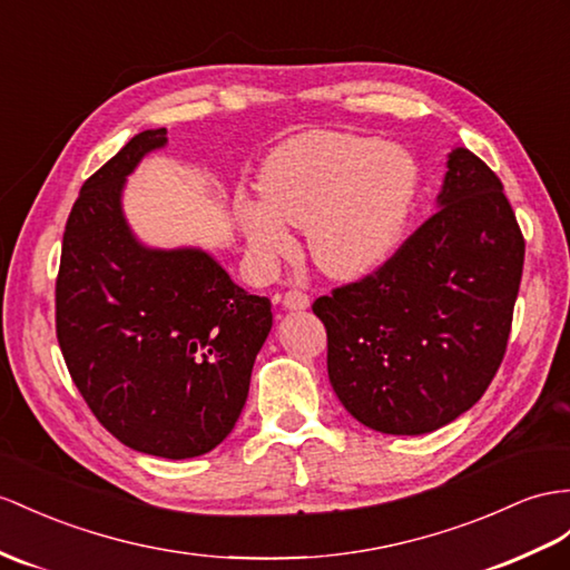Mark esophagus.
I'll list each match as a JSON object with an SVG mask.
<instances>
[{
    "mask_svg": "<svg viewBox=\"0 0 570 570\" xmlns=\"http://www.w3.org/2000/svg\"><path fill=\"white\" fill-rule=\"evenodd\" d=\"M282 303L288 311H305V308H311V296L303 294V291H286Z\"/></svg>",
    "mask_w": 570,
    "mask_h": 570,
    "instance_id": "1",
    "label": "esophagus"
}]
</instances>
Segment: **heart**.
I'll use <instances>...</instances> for the list:
<instances>
[{
    "label": "heart",
    "mask_w": 570,
    "mask_h": 570,
    "mask_svg": "<svg viewBox=\"0 0 570 570\" xmlns=\"http://www.w3.org/2000/svg\"><path fill=\"white\" fill-rule=\"evenodd\" d=\"M262 202L236 199V224L262 267L294 250L308 228L315 265L334 279H361L395 255L414 212L419 164L400 144L352 132H303L267 156Z\"/></svg>",
    "instance_id": "obj_1"
}]
</instances>
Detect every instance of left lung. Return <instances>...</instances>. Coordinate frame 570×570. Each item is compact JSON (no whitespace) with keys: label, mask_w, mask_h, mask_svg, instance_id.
<instances>
[{"label":"left lung","mask_w":570,"mask_h":570,"mask_svg":"<svg viewBox=\"0 0 570 570\" xmlns=\"http://www.w3.org/2000/svg\"><path fill=\"white\" fill-rule=\"evenodd\" d=\"M438 212L366 279L313 303L344 410L390 435L455 421L499 371L520 288L524 240L495 173L448 154Z\"/></svg>","instance_id":"8db88e82"}]
</instances>
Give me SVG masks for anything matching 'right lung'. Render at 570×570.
Here are the masks:
<instances>
[{
	"instance_id": "1",
	"label": "right lung",
	"mask_w": 570,
	"mask_h": 570,
	"mask_svg": "<svg viewBox=\"0 0 570 570\" xmlns=\"http://www.w3.org/2000/svg\"><path fill=\"white\" fill-rule=\"evenodd\" d=\"M144 129L83 183L57 274V340L94 416L127 448L204 455L236 426L272 303L202 247H149L122 212L127 175L164 149Z\"/></svg>"
}]
</instances>
